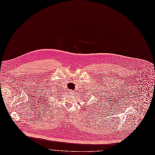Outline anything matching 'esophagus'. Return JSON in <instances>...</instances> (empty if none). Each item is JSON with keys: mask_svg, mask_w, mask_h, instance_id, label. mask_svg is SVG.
Listing matches in <instances>:
<instances>
[{"mask_svg": "<svg viewBox=\"0 0 155 155\" xmlns=\"http://www.w3.org/2000/svg\"><path fill=\"white\" fill-rule=\"evenodd\" d=\"M73 92H74V91H71V93H72V94H73V93H72Z\"/></svg>", "mask_w": 155, "mask_h": 155, "instance_id": "34e87169", "label": "esophagus"}]
</instances>
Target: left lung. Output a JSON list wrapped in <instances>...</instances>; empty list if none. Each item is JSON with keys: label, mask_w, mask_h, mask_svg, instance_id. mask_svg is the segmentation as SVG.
I'll return each instance as SVG.
<instances>
[{"label": "left lung", "mask_w": 155, "mask_h": 155, "mask_svg": "<svg viewBox=\"0 0 155 155\" xmlns=\"http://www.w3.org/2000/svg\"><path fill=\"white\" fill-rule=\"evenodd\" d=\"M107 96H108V95H107ZM104 98H105V97H104ZM100 106H101V105H100Z\"/></svg>", "instance_id": "obj_1"}]
</instances>
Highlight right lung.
I'll return each instance as SVG.
<instances>
[{
    "instance_id": "add662e5",
    "label": "right lung",
    "mask_w": 155,
    "mask_h": 155,
    "mask_svg": "<svg viewBox=\"0 0 155 155\" xmlns=\"http://www.w3.org/2000/svg\"><path fill=\"white\" fill-rule=\"evenodd\" d=\"M47 101H48V100H47Z\"/></svg>"
}]
</instances>
